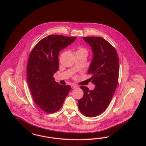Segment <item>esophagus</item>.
<instances>
[{"label": "esophagus", "instance_id": "1", "mask_svg": "<svg viewBox=\"0 0 146 146\" xmlns=\"http://www.w3.org/2000/svg\"><path fill=\"white\" fill-rule=\"evenodd\" d=\"M77 88V86L76 85L72 84L71 85V88L72 89H75V88Z\"/></svg>", "mask_w": 146, "mask_h": 146}]
</instances>
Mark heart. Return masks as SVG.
<instances>
[{
  "mask_svg": "<svg viewBox=\"0 0 146 146\" xmlns=\"http://www.w3.org/2000/svg\"><path fill=\"white\" fill-rule=\"evenodd\" d=\"M77 52H87V50H86V49H85L84 48L80 47L78 48V50Z\"/></svg>",
  "mask_w": 146,
  "mask_h": 146,
  "instance_id": "b5f03b06",
  "label": "heart"
}]
</instances>
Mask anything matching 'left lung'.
Masks as SVG:
<instances>
[{"instance_id": "1", "label": "left lung", "mask_w": 146, "mask_h": 146, "mask_svg": "<svg viewBox=\"0 0 146 146\" xmlns=\"http://www.w3.org/2000/svg\"><path fill=\"white\" fill-rule=\"evenodd\" d=\"M92 47L94 56L88 74L95 85L94 89L90 90L80 86L83 97L78 102V108L84 115L94 117L108 108L117 89L119 78V61L114 47L101 37H83Z\"/></svg>"}]
</instances>
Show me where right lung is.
I'll list each match as a JSON object with an SVG mask.
<instances>
[{
  "label": "right lung",
  "instance_id": "add662e5",
  "mask_svg": "<svg viewBox=\"0 0 146 146\" xmlns=\"http://www.w3.org/2000/svg\"><path fill=\"white\" fill-rule=\"evenodd\" d=\"M76 37L52 35L41 40L30 53L27 65L28 86L35 103L48 113L61 108L70 85L57 83L54 74L59 69L58 54Z\"/></svg>",
  "mask_w": 146,
  "mask_h": 146
}]
</instances>
